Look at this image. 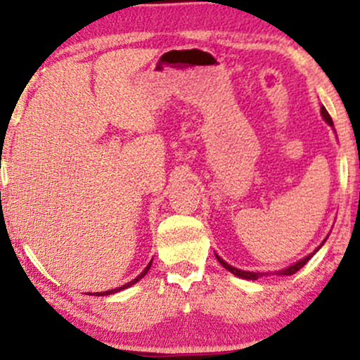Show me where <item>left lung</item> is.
<instances>
[{"label": "left lung", "instance_id": "left-lung-1", "mask_svg": "<svg viewBox=\"0 0 360 360\" xmlns=\"http://www.w3.org/2000/svg\"><path fill=\"white\" fill-rule=\"evenodd\" d=\"M321 117H323V120L326 123H328L330 127H333V122H332V117H330L328 115V111H326L323 106H321ZM325 242V240H323ZM321 245H323V243H321ZM320 245V247H321ZM320 247H318V249H320ZM316 249V250H318ZM315 250V252H316ZM315 252H313V254H315ZM313 254H309L308 257H304V259H301V260H298V262L296 264H292V266H289V267H286V269H283V271H278V276H291V274H295L296 271H300L301 267L304 266V264L308 262L309 260V257H311ZM217 259H218V262L221 264L223 267H225L226 271H230L232 272V274H235V276H238V278H243V279H250V281H255V279H259V278H262V276H266V272H250V271H242V269H237V267H233V266H230V264H226L225 260H223L221 257H218L217 255Z\"/></svg>", "mask_w": 360, "mask_h": 360}]
</instances>
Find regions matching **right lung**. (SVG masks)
I'll list each match as a JSON object with an SVG mask.
<instances>
[{"label":"right lung","instance_id":"1","mask_svg":"<svg viewBox=\"0 0 360 360\" xmlns=\"http://www.w3.org/2000/svg\"><path fill=\"white\" fill-rule=\"evenodd\" d=\"M150 266H152V260H150V262H148V266L146 267V269H143L142 271V274H139L137 276V278H135V279H131L130 281V283H127V284H123V286L122 288H115V289H111V291H103V292H94V295H96V296H108V295H115V292H118V291H122V289H125V288H128V286H131V284H135V283H139V281L140 279H142L143 278V276H146L147 274V272H148V269H150Z\"/></svg>","mask_w":360,"mask_h":360}]
</instances>
